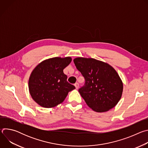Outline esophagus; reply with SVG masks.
<instances>
[{
	"instance_id": "obj_1",
	"label": "esophagus",
	"mask_w": 148,
	"mask_h": 148,
	"mask_svg": "<svg viewBox=\"0 0 148 148\" xmlns=\"http://www.w3.org/2000/svg\"><path fill=\"white\" fill-rule=\"evenodd\" d=\"M74 86H75L76 89H78V87H79V84H78V83H75V84H74Z\"/></svg>"
}]
</instances>
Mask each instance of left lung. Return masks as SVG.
Instances as JSON below:
<instances>
[{"instance_id":"left-lung-1","label":"left lung","mask_w":148,"mask_h":148,"mask_svg":"<svg viewBox=\"0 0 148 148\" xmlns=\"http://www.w3.org/2000/svg\"><path fill=\"white\" fill-rule=\"evenodd\" d=\"M77 70L85 78L79 92L88 106L97 112L112 109L119 101L123 83L115 70L110 64L92 58L74 59Z\"/></svg>"}]
</instances>
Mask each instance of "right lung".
Returning <instances> with one entry per match:
<instances>
[{
	"instance_id": "obj_1",
	"label": "right lung",
	"mask_w": 148,
	"mask_h": 148,
	"mask_svg": "<svg viewBox=\"0 0 148 148\" xmlns=\"http://www.w3.org/2000/svg\"><path fill=\"white\" fill-rule=\"evenodd\" d=\"M72 59L53 57L41 62L33 70L29 89L33 100L41 107L53 108L62 103L68 93L75 88L63 73Z\"/></svg>"
}]
</instances>
